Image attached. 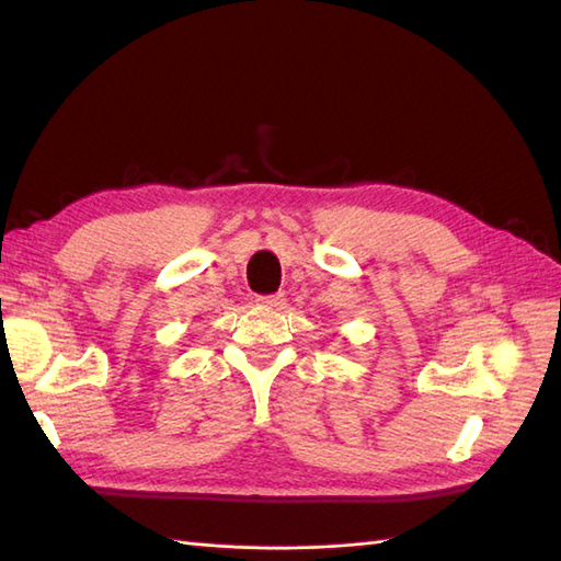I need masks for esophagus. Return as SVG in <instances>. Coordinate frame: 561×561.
Returning a JSON list of instances; mask_svg holds the SVG:
<instances>
[{"label": "esophagus", "instance_id": "34e87169", "mask_svg": "<svg viewBox=\"0 0 561 561\" xmlns=\"http://www.w3.org/2000/svg\"><path fill=\"white\" fill-rule=\"evenodd\" d=\"M257 306H265V308H279L284 304V296L282 294H270V296H255Z\"/></svg>", "mask_w": 561, "mask_h": 561}]
</instances>
